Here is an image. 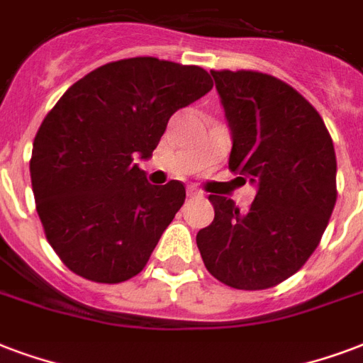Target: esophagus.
I'll return each mask as SVG.
<instances>
[{
  "label": "esophagus",
  "mask_w": 363,
  "mask_h": 363,
  "mask_svg": "<svg viewBox=\"0 0 363 363\" xmlns=\"http://www.w3.org/2000/svg\"><path fill=\"white\" fill-rule=\"evenodd\" d=\"M187 197H203V191H199L197 187H187Z\"/></svg>",
  "instance_id": "34e87169"
}]
</instances>
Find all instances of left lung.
Instances as JSON below:
<instances>
[{
  "label": "left lung",
  "mask_w": 363,
  "mask_h": 363,
  "mask_svg": "<svg viewBox=\"0 0 363 363\" xmlns=\"http://www.w3.org/2000/svg\"><path fill=\"white\" fill-rule=\"evenodd\" d=\"M231 130L230 170L256 185L247 212L211 195L197 233L206 269L243 291L275 287L320 245L337 201V157L320 113L295 88L255 70H211Z\"/></svg>",
  "instance_id": "1"
}]
</instances>
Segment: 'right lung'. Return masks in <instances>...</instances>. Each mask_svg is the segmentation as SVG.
<instances>
[{"label": "right lung", "instance_id": "right-lung-1", "mask_svg": "<svg viewBox=\"0 0 363 363\" xmlns=\"http://www.w3.org/2000/svg\"><path fill=\"white\" fill-rule=\"evenodd\" d=\"M212 86L201 67L133 57L91 70L49 111L30 178L45 237L70 272L122 283L145 268L185 187L151 185L133 159H149L172 114Z\"/></svg>", "mask_w": 363, "mask_h": 363}]
</instances>
